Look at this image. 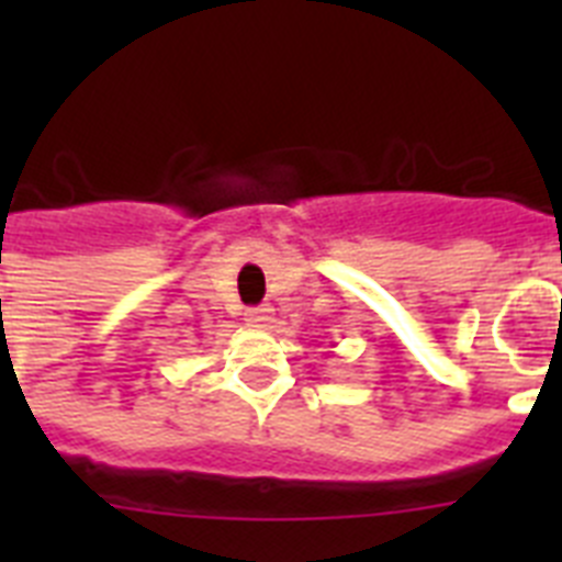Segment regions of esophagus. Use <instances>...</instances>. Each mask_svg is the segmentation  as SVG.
Instances as JSON below:
<instances>
[{"mask_svg": "<svg viewBox=\"0 0 562 562\" xmlns=\"http://www.w3.org/2000/svg\"><path fill=\"white\" fill-rule=\"evenodd\" d=\"M247 326H270L272 310L270 306H252V310L245 312Z\"/></svg>", "mask_w": 562, "mask_h": 562, "instance_id": "34e87169", "label": "esophagus"}]
</instances>
